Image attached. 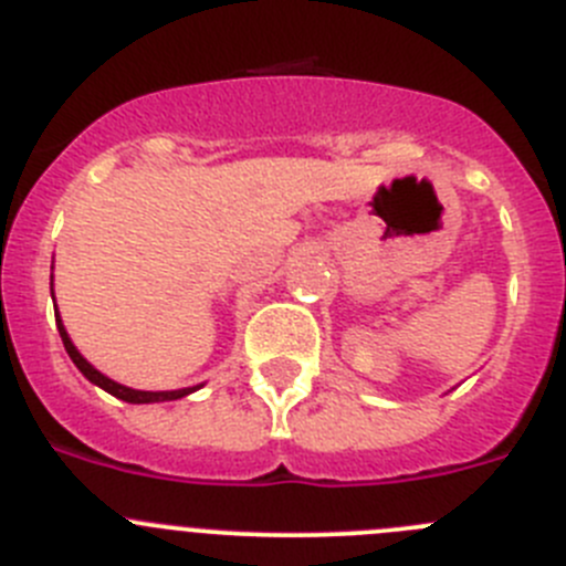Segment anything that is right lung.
I'll return each mask as SVG.
<instances>
[{
	"label": "right lung",
	"instance_id": "add662e5",
	"mask_svg": "<svg viewBox=\"0 0 566 566\" xmlns=\"http://www.w3.org/2000/svg\"><path fill=\"white\" fill-rule=\"evenodd\" d=\"M55 321H57V332H61V340H63V348H66V355L72 357V363H75L77 368L83 371V377L92 379L94 385H99L103 390H108L111 396H116V399H123V402H130V405H147V402H170V399H181V396L192 394V390L198 388H181V390H136V388H128V385H119L114 382V379H108L105 374H99L97 368L88 366L86 360L81 357V352H77L75 346H72V340H69L66 329H63L61 318H57L55 313Z\"/></svg>",
	"mask_w": 566,
	"mask_h": 566
}]
</instances>
